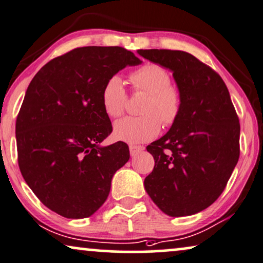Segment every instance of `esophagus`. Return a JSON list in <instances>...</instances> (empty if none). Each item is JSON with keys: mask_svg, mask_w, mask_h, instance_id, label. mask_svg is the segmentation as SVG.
<instances>
[{"mask_svg": "<svg viewBox=\"0 0 263 263\" xmlns=\"http://www.w3.org/2000/svg\"><path fill=\"white\" fill-rule=\"evenodd\" d=\"M144 146H140V145H130L129 146V151H130L132 157H134L136 155H139L140 152L144 151Z\"/></svg>", "mask_w": 263, "mask_h": 263, "instance_id": "34e87169", "label": "esophagus"}]
</instances>
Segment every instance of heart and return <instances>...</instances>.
<instances>
[{
	"label": "heart",
	"mask_w": 263,
	"mask_h": 263,
	"mask_svg": "<svg viewBox=\"0 0 263 263\" xmlns=\"http://www.w3.org/2000/svg\"><path fill=\"white\" fill-rule=\"evenodd\" d=\"M130 82L134 93H144L138 117H125L116 122L114 135L117 140L139 144L155 139L161 130V123L170 127L180 117L182 95L179 88L170 83V74L161 65L148 63L133 71ZM128 94L123 82L112 76L101 91L104 111L111 118H118L127 107Z\"/></svg>",
	"instance_id": "1"
}]
</instances>
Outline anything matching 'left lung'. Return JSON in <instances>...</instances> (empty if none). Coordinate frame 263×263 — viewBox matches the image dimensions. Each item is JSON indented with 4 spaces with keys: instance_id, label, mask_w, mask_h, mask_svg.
<instances>
[{
    "instance_id": "8db88e82",
    "label": "left lung",
    "mask_w": 263,
    "mask_h": 263,
    "mask_svg": "<svg viewBox=\"0 0 263 263\" xmlns=\"http://www.w3.org/2000/svg\"><path fill=\"white\" fill-rule=\"evenodd\" d=\"M145 59L173 71L182 95L180 117L148 145L155 168L146 192L163 213L189 216L223 192L239 159V118L220 74L182 50L140 49Z\"/></svg>"
}]
</instances>
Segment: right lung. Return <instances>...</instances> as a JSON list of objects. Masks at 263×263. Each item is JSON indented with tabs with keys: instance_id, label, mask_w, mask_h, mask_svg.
<instances>
[{
	"instance_id": "right-lung-1",
	"label": "right lung",
	"mask_w": 263,
	"mask_h": 263,
	"mask_svg": "<svg viewBox=\"0 0 263 263\" xmlns=\"http://www.w3.org/2000/svg\"><path fill=\"white\" fill-rule=\"evenodd\" d=\"M141 64L122 47H80L35 74L15 122L18 164L36 197L67 219L89 217L107 199L115 173L129 161L101 104L108 78Z\"/></svg>"
}]
</instances>
